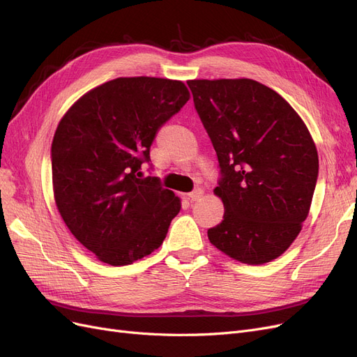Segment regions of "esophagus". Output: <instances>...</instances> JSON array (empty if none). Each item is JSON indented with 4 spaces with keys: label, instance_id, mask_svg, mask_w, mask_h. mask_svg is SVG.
Here are the masks:
<instances>
[{
    "label": "esophagus",
    "instance_id": "obj_1",
    "mask_svg": "<svg viewBox=\"0 0 357 357\" xmlns=\"http://www.w3.org/2000/svg\"><path fill=\"white\" fill-rule=\"evenodd\" d=\"M201 197H203V190H201V188H197V190H194L192 192L188 194V198L191 201H198Z\"/></svg>",
    "mask_w": 357,
    "mask_h": 357
}]
</instances>
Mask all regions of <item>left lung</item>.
<instances>
[{
  "label": "left lung",
  "instance_id": "left-lung-1",
  "mask_svg": "<svg viewBox=\"0 0 357 357\" xmlns=\"http://www.w3.org/2000/svg\"><path fill=\"white\" fill-rule=\"evenodd\" d=\"M220 167L223 220L210 242L245 264H266L296 239L318 179L305 122L273 89L250 79L190 80Z\"/></svg>",
  "mask_w": 357,
  "mask_h": 357
}]
</instances>
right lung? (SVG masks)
I'll use <instances>...</instances> for the list:
<instances>
[{
  "mask_svg": "<svg viewBox=\"0 0 357 357\" xmlns=\"http://www.w3.org/2000/svg\"><path fill=\"white\" fill-rule=\"evenodd\" d=\"M182 82L119 77L87 91L59 121L54 197L71 234L100 261L127 266L163 243L181 199L138 178L162 126L188 102Z\"/></svg>",
  "mask_w": 357,
  "mask_h": 357,
  "instance_id": "obj_1",
  "label": "right lung"
}]
</instances>
